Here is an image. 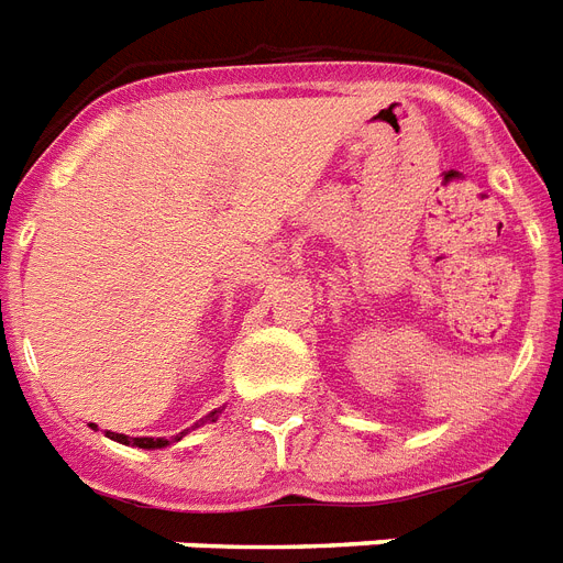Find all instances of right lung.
I'll list each match as a JSON object with an SVG mask.
<instances>
[{"instance_id":"obj_1","label":"right lung","mask_w":563,"mask_h":563,"mask_svg":"<svg viewBox=\"0 0 563 563\" xmlns=\"http://www.w3.org/2000/svg\"><path fill=\"white\" fill-rule=\"evenodd\" d=\"M220 409H214V412H209V416L203 418V421H214L218 418ZM112 439V442H121V444H133V448H145V451H156V448H165L168 444V439H130V435L124 433H107ZM177 439H183V435H177Z\"/></svg>"}]
</instances>
